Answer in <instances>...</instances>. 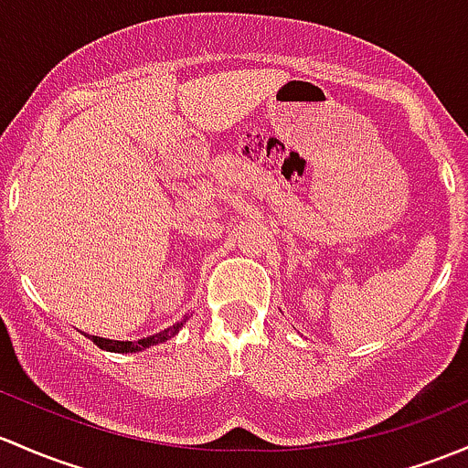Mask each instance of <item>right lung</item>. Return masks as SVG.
Segmentation results:
<instances>
[{"instance_id":"1","label":"right lung","mask_w":468,"mask_h":468,"mask_svg":"<svg viewBox=\"0 0 468 468\" xmlns=\"http://www.w3.org/2000/svg\"><path fill=\"white\" fill-rule=\"evenodd\" d=\"M184 323H186V318L181 323H175V324H172V327L164 329V332L154 334V336L141 338V341H136V343H132V341H110V338H101V336H91V341L96 343L98 347H102V350H110V352H122V354L141 352V350H145V347L156 346V343L168 341V338L175 336V334L179 332L181 327H184Z\"/></svg>"}]
</instances>
